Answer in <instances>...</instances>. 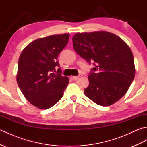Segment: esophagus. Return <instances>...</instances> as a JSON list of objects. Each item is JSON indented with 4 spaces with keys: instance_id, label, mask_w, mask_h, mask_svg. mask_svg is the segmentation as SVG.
Returning a JSON list of instances; mask_svg holds the SVG:
<instances>
[{
    "instance_id": "34e87169",
    "label": "esophagus",
    "mask_w": 147,
    "mask_h": 147,
    "mask_svg": "<svg viewBox=\"0 0 147 147\" xmlns=\"http://www.w3.org/2000/svg\"><path fill=\"white\" fill-rule=\"evenodd\" d=\"M82 76V74H79L78 76H71V78L74 80H76L78 79H79L80 77Z\"/></svg>"
}]
</instances>
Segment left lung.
<instances>
[{
	"mask_svg": "<svg viewBox=\"0 0 147 147\" xmlns=\"http://www.w3.org/2000/svg\"><path fill=\"white\" fill-rule=\"evenodd\" d=\"M74 51L95 67L84 90L95 104L109 106L126 94L135 78L133 53L118 36L107 32L78 33L73 37Z\"/></svg>",
	"mask_w": 147,
	"mask_h": 147,
	"instance_id": "left-lung-1",
	"label": "left lung"
}]
</instances>
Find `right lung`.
<instances>
[{"label":"right lung","instance_id":"right-lung-1","mask_svg":"<svg viewBox=\"0 0 147 147\" xmlns=\"http://www.w3.org/2000/svg\"><path fill=\"white\" fill-rule=\"evenodd\" d=\"M69 35H51L34 40L22 51L18 61L17 83L24 97L41 109L60 100L69 83L57 61Z\"/></svg>","mask_w":147,"mask_h":147}]
</instances>
